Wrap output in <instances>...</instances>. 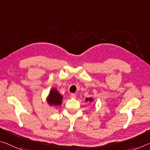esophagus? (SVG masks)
Instances as JSON below:
<instances>
[{"instance_id": "esophagus-1", "label": "esophagus", "mask_w": 150, "mask_h": 150, "mask_svg": "<svg viewBox=\"0 0 150 150\" xmlns=\"http://www.w3.org/2000/svg\"><path fill=\"white\" fill-rule=\"evenodd\" d=\"M70 98H73V99H75L76 98V94H74V93H72L70 95Z\"/></svg>"}]
</instances>
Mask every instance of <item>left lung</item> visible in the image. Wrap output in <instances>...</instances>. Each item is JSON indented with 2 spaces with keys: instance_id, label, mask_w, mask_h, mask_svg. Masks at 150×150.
Segmentation results:
<instances>
[{
  "instance_id": "left-lung-1",
  "label": "left lung",
  "mask_w": 150,
  "mask_h": 150,
  "mask_svg": "<svg viewBox=\"0 0 150 150\" xmlns=\"http://www.w3.org/2000/svg\"><path fill=\"white\" fill-rule=\"evenodd\" d=\"M86 101H90V102H91L93 101V99H92V98H86Z\"/></svg>"
}]
</instances>
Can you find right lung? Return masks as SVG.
Returning a JSON list of instances; mask_svg holds the SVG:
<instances>
[{
  "label": "right lung",
  "mask_w": 150,
  "mask_h": 150,
  "mask_svg": "<svg viewBox=\"0 0 150 150\" xmlns=\"http://www.w3.org/2000/svg\"><path fill=\"white\" fill-rule=\"evenodd\" d=\"M62 96L58 92L56 89H52L51 91H50L48 98H47V101H48V103L51 105V106H57L61 105L62 102Z\"/></svg>",
  "instance_id": "add662e5"
}]
</instances>
